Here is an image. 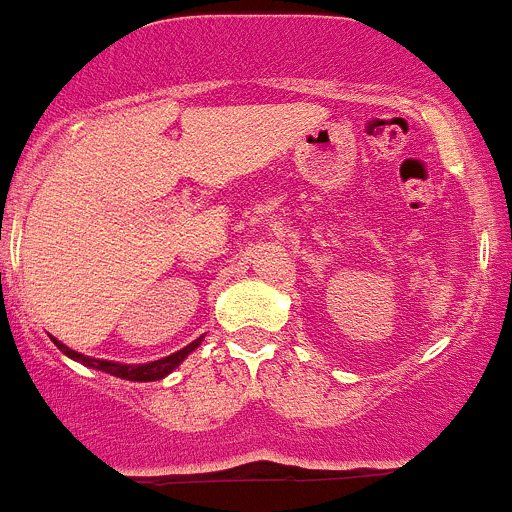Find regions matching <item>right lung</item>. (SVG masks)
Returning a JSON list of instances; mask_svg holds the SVG:
<instances>
[{
  "label": "right lung",
  "instance_id": "1",
  "mask_svg": "<svg viewBox=\"0 0 512 512\" xmlns=\"http://www.w3.org/2000/svg\"><path fill=\"white\" fill-rule=\"evenodd\" d=\"M54 343H57L59 351L64 353V356L74 358V361H79L82 366H89V368H96V371H104V373H111V376L116 378H124V381H161L164 376H169L174 368H179V363L184 361L186 356H189L191 351H196L201 343V338H196L194 343H189L186 348H181V351L171 353V356L166 358H159V361H151V363H139V366H131V363H114V361H99V358H89L84 356V353H77L72 351L69 346H64L62 341H57L54 338Z\"/></svg>",
  "mask_w": 512,
  "mask_h": 512
}]
</instances>
